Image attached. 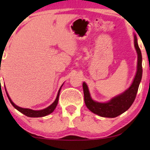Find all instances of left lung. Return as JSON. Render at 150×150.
Here are the masks:
<instances>
[{
	"label": "left lung",
	"mask_w": 150,
	"mask_h": 150,
	"mask_svg": "<svg viewBox=\"0 0 150 150\" xmlns=\"http://www.w3.org/2000/svg\"><path fill=\"white\" fill-rule=\"evenodd\" d=\"M134 44L138 55L137 71L132 85L124 93L115 96L107 102L102 103L96 102L92 100L87 85L85 82L83 83V87L85 103L87 107L93 113L103 117H116L126 111L134 102L138 91L139 84L141 83L143 72L142 55L137 43V36L135 35H134Z\"/></svg>",
	"instance_id": "obj_1"
}]
</instances>
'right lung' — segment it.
Returning a JSON list of instances; mask_svg holds the SVG:
<instances>
[{
  "mask_svg": "<svg viewBox=\"0 0 150 150\" xmlns=\"http://www.w3.org/2000/svg\"><path fill=\"white\" fill-rule=\"evenodd\" d=\"M62 86H63V85H61V87H60V89H59V90L58 94H57V98H56V100H54V102H53L51 105L49 106L48 107L44 108V109H43V110H34L32 109H29V108H24L19 107V106L16 105V104H14L13 102H12L11 98H10L9 95H8L7 90L5 89V91H6V93H7V96L8 98H9L10 102H11V104L13 105V106L16 108V109L19 110L20 112H22V113L25 115L27 117H44V116L48 115L52 113V112L54 111V110L55 109V108H56L57 104H58L59 93H60V91H61V87H62Z\"/></svg>",
  "mask_w": 150,
  "mask_h": 150,
  "instance_id": "1",
  "label": "right lung"
}]
</instances>
